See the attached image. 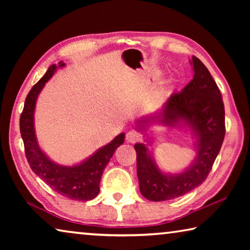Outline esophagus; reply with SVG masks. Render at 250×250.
<instances>
[{
    "mask_svg": "<svg viewBox=\"0 0 250 250\" xmlns=\"http://www.w3.org/2000/svg\"><path fill=\"white\" fill-rule=\"evenodd\" d=\"M140 138H141L140 133H139L138 131H134V130L129 131V132L126 133V135H125V140L128 141L129 143L138 142L139 140H140Z\"/></svg>",
    "mask_w": 250,
    "mask_h": 250,
    "instance_id": "obj_1",
    "label": "esophagus"
}]
</instances>
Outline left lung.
Listing matches in <instances>:
<instances>
[{
	"label": "left lung",
	"instance_id": "left-lung-1",
	"mask_svg": "<svg viewBox=\"0 0 250 250\" xmlns=\"http://www.w3.org/2000/svg\"><path fill=\"white\" fill-rule=\"evenodd\" d=\"M191 65L194 70L191 82L182 91L172 94L160 112L138 121L141 131L152 122L171 126L185 125L195 138L196 158L177 174L161 171L145 143H135L139 186L149 201L173 200L201 185L209 174L225 137V109L221 91L200 59L193 56Z\"/></svg>",
	"mask_w": 250,
	"mask_h": 250
}]
</instances>
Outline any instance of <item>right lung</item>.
<instances>
[{
	"label": "right lung",
	"instance_id": "right-lung-1",
	"mask_svg": "<svg viewBox=\"0 0 250 250\" xmlns=\"http://www.w3.org/2000/svg\"><path fill=\"white\" fill-rule=\"evenodd\" d=\"M62 66H65V62H59L58 66H50L44 77L34 84L28 92L20 118L21 135L27 162L37 176L62 196L74 201H90L98 195L101 175L117 147L124 143L125 133L117 135L107 146H104L83 162L74 167L59 166L41 150L34 129L36 100L45 83L53 77L57 67Z\"/></svg>",
	"mask_w": 250,
	"mask_h": 250
}]
</instances>
